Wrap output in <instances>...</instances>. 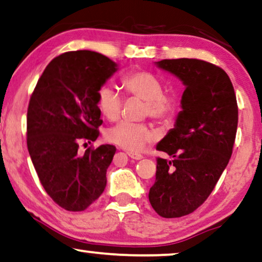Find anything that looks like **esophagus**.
<instances>
[{"label": "esophagus", "instance_id": "obj_1", "mask_svg": "<svg viewBox=\"0 0 262 262\" xmlns=\"http://www.w3.org/2000/svg\"><path fill=\"white\" fill-rule=\"evenodd\" d=\"M128 156L130 157L132 159H135V160H139L142 158V156L140 155V153H137V152H128Z\"/></svg>", "mask_w": 262, "mask_h": 262}]
</instances>
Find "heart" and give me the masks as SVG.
<instances>
[{
    "label": "heart",
    "instance_id": "heart-1",
    "mask_svg": "<svg viewBox=\"0 0 262 262\" xmlns=\"http://www.w3.org/2000/svg\"><path fill=\"white\" fill-rule=\"evenodd\" d=\"M121 85L128 96L145 100L144 116L163 124H170L176 120L181 107L180 98L175 93L164 92L163 81L153 73L134 69L122 76ZM97 106L104 117L116 121L121 115L123 99L113 87L103 85L97 91ZM156 138V132L149 124L129 121H121L106 132L107 141L128 151L141 149Z\"/></svg>",
    "mask_w": 262,
    "mask_h": 262
}]
</instances>
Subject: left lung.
Returning <instances> with one entry per match:
<instances>
[{
	"label": "left lung",
	"instance_id": "left-lung-1",
	"mask_svg": "<svg viewBox=\"0 0 262 262\" xmlns=\"http://www.w3.org/2000/svg\"><path fill=\"white\" fill-rule=\"evenodd\" d=\"M182 80L186 90L175 128L157 145L172 160L157 158L148 199L157 213L179 218L200 207L228 165L235 144L238 106L229 75L196 58L157 62Z\"/></svg>",
	"mask_w": 262,
	"mask_h": 262
}]
</instances>
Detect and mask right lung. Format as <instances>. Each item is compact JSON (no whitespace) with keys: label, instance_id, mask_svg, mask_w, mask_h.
Returning a JSON list of instances; mask_svg holds the SVG:
<instances>
[{"label":"right lung","instance_id":"1","mask_svg":"<svg viewBox=\"0 0 262 262\" xmlns=\"http://www.w3.org/2000/svg\"><path fill=\"white\" fill-rule=\"evenodd\" d=\"M116 67L98 52H64L47 66L31 95L27 148L45 191L67 211H85L105 189L116 147H89L83 155L78 149L98 138L97 91Z\"/></svg>","mask_w":262,"mask_h":262}]
</instances>
